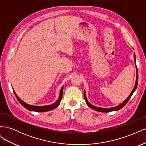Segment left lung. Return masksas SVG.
Here are the masks:
<instances>
[{
  "mask_svg": "<svg viewBox=\"0 0 146 146\" xmlns=\"http://www.w3.org/2000/svg\"><path fill=\"white\" fill-rule=\"evenodd\" d=\"M134 60H135V65H136V55L134 53ZM136 82H135V86L133 88V90L131 92V93L130 94V95L128 96V98L122 102L121 104H119L116 107H111V108H100V107H96V106H94L93 105L91 104L89 101L88 100L87 98H86V92L85 90L84 91V98H85V100L86 101V103L87 104V105H88V107H90L91 109H93L94 110H96L97 111H100V112H110V111H117V110H119L121 109L122 108H123L124 106L127 104V103L128 102V101H129L130 99V98L131 97L132 94H133V92L135 91V90H136V88L137 86H138V69H137V67H136Z\"/></svg>",
  "mask_w": 146,
  "mask_h": 146,
  "instance_id": "left-lung-1",
  "label": "left lung"
}]
</instances>
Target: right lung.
Masks as SVG:
<instances>
[{"label":"right lung","mask_w":146,"mask_h":146,"mask_svg":"<svg viewBox=\"0 0 146 146\" xmlns=\"http://www.w3.org/2000/svg\"><path fill=\"white\" fill-rule=\"evenodd\" d=\"M63 86H62V88H61V89L60 90L59 98L58 100H57L53 104H51L49 105H45V106H36V105H29L28 104H26L23 100H22L18 96H17L14 90H13V92H14V93L16 97L17 100L19 101V102L23 105L24 108L27 109L28 110H29V111H36V112H46V111H50V110L55 109L59 105L61 100L62 99V97H63Z\"/></svg>","instance_id":"obj_1"}]
</instances>
